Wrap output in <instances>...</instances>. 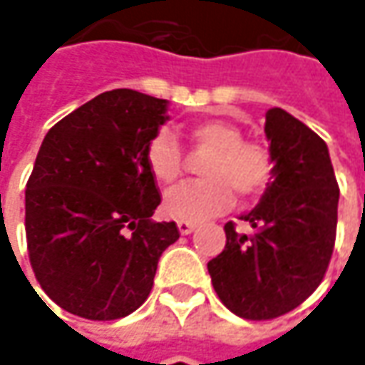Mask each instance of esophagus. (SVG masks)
Segmentation results:
<instances>
[{"label": "esophagus", "mask_w": 365, "mask_h": 365, "mask_svg": "<svg viewBox=\"0 0 365 365\" xmlns=\"http://www.w3.org/2000/svg\"><path fill=\"white\" fill-rule=\"evenodd\" d=\"M195 230H197V221H178V232L182 235H189Z\"/></svg>", "instance_id": "obj_1"}]
</instances>
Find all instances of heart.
<instances>
[{"label": "heart", "instance_id": "1", "mask_svg": "<svg viewBox=\"0 0 365 365\" xmlns=\"http://www.w3.org/2000/svg\"><path fill=\"white\" fill-rule=\"evenodd\" d=\"M192 140L211 154L201 175L205 178L178 185L164 195V211L175 219L197 221L232 205L235 190L254 197L272 176V156L256 142H245L237 125L223 120L197 123ZM146 166L162 185H170L182 173V152L168 130H160L146 146Z\"/></svg>", "mask_w": 365, "mask_h": 365}]
</instances>
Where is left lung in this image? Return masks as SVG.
<instances>
[{"mask_svg":"<svg viewBox=\"0 0 365 365\" xmlns=\"http://www.w3.org/2000/svg\"><path fill=\"white\" fill-rule=\"evenodd\" d=\"M264 133L274 168L259 203L240 219L256 233L225 223V247L207 264L221 302L242 319L264 321L297 309L327 272L339 187L327 144L280 107Z\"/></svg>","mask_w":365,"mask_h":365,"instance_id":"8db88e82","label":"left lung"}]
</instances>
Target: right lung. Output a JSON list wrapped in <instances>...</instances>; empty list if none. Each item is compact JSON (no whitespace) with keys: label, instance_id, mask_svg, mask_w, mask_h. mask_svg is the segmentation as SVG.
<instances>
[{"label":"right lung","instance_id":"obj_1","mask_svg":"<svg viewBox=\"0 0 365 365\" xmlns=\"http://www.w3.org/2000/svg\"><path fill=\"white\" fill-rule=\"evenodd\" d=\"M166 111V99L113 89L44 135L26 185L28 254L42 290L73 315L133 313L180 235L175 221H152L160 192L146 146Z\"/></svg>","mask_w":365,"mask_h":365}]
</instances>
